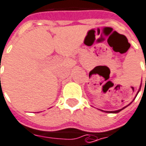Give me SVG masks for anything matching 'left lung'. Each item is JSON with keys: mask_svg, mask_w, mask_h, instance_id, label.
<instances>
[{"mask_svg": "<svg viewBox=\"0 0 146 146\" xmlns=\"http://www.w3.org/2000/svg\"><path fill=\"white\" fill-rule=\"evenodd\" d=\"M140 89H141V86H140V88H139V90H138V92H137V93L139 92ZM137 95H136V96H137ZM136 96H135V97H136ZM133 100H134V99H133ZM132 102H133V101H132ZM132 102H131V103H132ZM131 103H130V104H131ZM130 104H129V105H130ZM127 106H128V105H127ZM127 106H126V107H127ZM126 107H124L123 108L119 109V110H117V111H105V112H107V113H118V112L121 111H122V110H123L124 108H126ZM101 111H102V110H101Z\"/></svg>", "mask_w": 146, "mask_h": 146, "instance_id": "1", "label": "left lung"}]
</instances>
